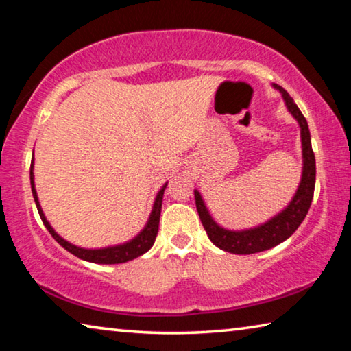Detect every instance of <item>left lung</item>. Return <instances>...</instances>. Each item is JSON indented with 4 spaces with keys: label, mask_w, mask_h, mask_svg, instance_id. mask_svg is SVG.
I'll return each instance as SVG.
<instances>
[{
    "label": "left lung",
    "mask_w": 351,
    "mask_h": 351,
    "mask_svg": "<svg viewBox=\"0 0 351 351\" xmlns=\"http://www.w3.org/2000/svg\"><path fill=\"white\" fill-rule=\"evenodd\" d=\"M272 86L280 91L288 111L300 127L302 178L293 199L289 201V204L283 210L269 218L268 221L255 226V228L241 230H230L221 228L212 218L203 197L195 189V203H197L198 215L201 218V223L204 226L207 237H209L210 241L217 247L230 254L249 255L280 245L282 241L289 239L295 232L297 228H299L300 223L304 221L313 201L314 184H316V159H314V153L311 148V134L310 130H308L306 119L300 112L299 106L294 104L293 97L282 86L276 85V83H272Z\"/></svg>",
    "instance_id": "1"
}]
</instances>
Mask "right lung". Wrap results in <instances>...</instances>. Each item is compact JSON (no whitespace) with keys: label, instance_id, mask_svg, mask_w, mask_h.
Instances as JSON below:
<instances>
[{"label":"right lung","instance_id":"1","mask_svg":"<svg viewBox=\"0 0 351 351\" xmlns=\"http://www.w3.org/2000/svg\"><path fill=\"white\" fill-rule=\"evenodd\" d=\"M31 187H32L34 201H35V204H37L41 221H43L46 229L49 230V234L54 237V240L58 243V245L63 246L68 252L75 255V257H79L85 261H91V263H99V265H117V263H125V261L138 258L142 254L150 251V247L153 246V243H154V240H156V235H158L159 218H161L162 197H164V190H165V187H167V182H165L161 187V190L158 192L156 198H154L152 213H150V217H148V221L144 226V229H142L141 232L134 237V239L122 243V245H114V246L100 247V249H86V247H80V246L73 245V243H69L64 239H62V237L56 232L54 228L49 224V221H47L45 213H43V209H41V206H40L37 190H35L34 158L31 162Z\"/></svg>","mask_w":351,"mask_h":351}]
</instances>
